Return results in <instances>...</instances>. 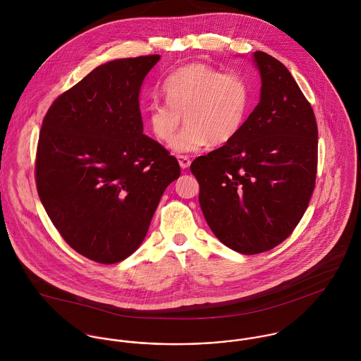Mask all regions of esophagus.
<instances>
[{
    "label": "esophagus",
    "mask_w": 361,
    "mask_h": 361,
    "mask_svg": "<svg viewBox=\"0 0 361 361\" xmlns=\"http://www.w3.org/2000/svg\"><path fill=\"white\" fill-rule=\"evenodd\" d=\"M176 158H178V162H179V165H180L182 169L189 168V165H190V158H189V157H186V155H178Z\"/></svg>",
    "instance_id": "34e87169"
}]
</instances>
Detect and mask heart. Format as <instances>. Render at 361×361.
Listing matches in <instances>:
<instances>
[{
  "instance_id": "b5f03b06",
  "label": "heart",
  "mask_w": 361,
  "mask_h": 361,
  "mask_svg": "<svg viewBox=\"0 0 361 361\" xmlns=\"http://www.w3.org/2000/svg\"><path fill=\"white\" fill-rule=\"evenodd\" d=\"M166 103L152 102L145 121L157 140L169 143L185 114L187 128L171 143L175 153H193L211 142H232L242 130L252 102L247 80L193 62L175 69L164 82Z\"/></svg>"
}]
</instances>
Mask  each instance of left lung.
I'll use <instances>...</instances> for the list:
<instances>
[{"instance_id":"obj_1","label":"left lung","mask_w":361,"mask_h":361,"mask_svg":"<svg viewBox=\"0 0 361 361\" xmlns=\"http://www.w3.org/2000/svg\"><path fill=\"white\" fill-rule=\"evenodd\" d=\"M253 62L261 79L257 106L232 142L190 165L209 229L242 255L271 250L293 232L317 175L311 105L278 59L256 51Z\"/></svg>"}]
</instances>
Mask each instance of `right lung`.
Here are the masks:
<instances>
[{"label": "right lung", "mask_w": 361, "mask_h": 361, "mask_svg": "<svg viewBox=\"0 0 361 361\" xmlns=\"http://www.w3.org/2000/svg\"><path fill=\"white\" fill-rule=\"evenodd\" d=\"M159 55L121 58L93 69L47 111L37 146L39 197L79 255L115 264L143 243L173 155L143 135L139 94Z\"/></svg>", "instance_id": "1"}]
</instances>
